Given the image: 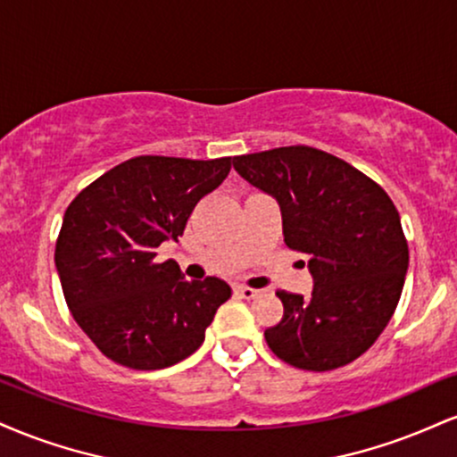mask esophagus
<instances>
[{"mask_svg":"<svg viewBox=\"0 0 457 457\" xmlns=\"http://www.w3.org/2000/svg\"><path fill=\"white\" fill-rule=\"evenodd\" d=\"M234 294L240 295V298H245V300H253L260 295V291L253 289V287H246V285H234Z\"/></svg>","mask_w":457,"mask_h":457,"instance_id":"1","label":"esophagus"}]
</instances>
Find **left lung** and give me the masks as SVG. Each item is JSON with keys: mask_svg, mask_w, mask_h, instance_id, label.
<instances>
[{"mask_svg": "<svg viewBox=\"0 0 457 457\" xmlns=\"http://www.w3.org/2000/svg\"><path fill=\"white\" fill-rule=\"evenodd\" d=\"M236 172L277 197L289 249L309 255V298L277 291L283 317L263 332L278 360L326 372L375 345L409 268L400 214L381 185L319 148L295 145L234 157Z\"/></svg>", "mask_w": 457, "mask_h": 457, "instance_id": "8db88e82", "label": "left lung"}]
</instances>
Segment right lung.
Here are the masks:
<instances>
[{
  "label": "right lung",
  "mask_w": 457,
  "mask_h": 457,
  "mask_svg": "<svg viewBox=\"0 0 457 457\" xmlns=\"http://www.w3.org/2000/svg\"><path fill=\"white\" fill-rule=\"evenodd\" d=\"M232 157L140 155L71 200L54 246L68 309L108 360L134 370L179 364L204 343L232 295L217 277L187 281L159 245L179 240L202 197L223 183Z\"/></svg>",
  "instance_id": "1"
}]
</instances>
